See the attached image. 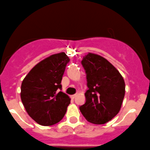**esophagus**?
<instances>
[{"label": "esophagus", "instance_id": "1", "mask_svg": "<svg viewBox=\"0 0 150 150\" xmlns=\"http://www.w3.org/2000/svg\"><path fill=\"white\" fill-rule=\"evenodd\" d=\"M75 97H76V94H75V95H71V98H72V99H75Z\"/></svg>", "mask_w": 150, "mask_h": 150}]
</instances>
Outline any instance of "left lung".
Instances as JSON below:
<instances>
[{
    "instance_id": "obj_1",
    "label": "left lung",
    "mask_w": 150,
    "mask_h": 150,
    "mask_svg": "<svg viewBox=\"0 0 150 150\" xmlns=\"http://www.w3.org/2000/svg\"><path fill=\"white\" fill-rule=\"evenodd\" d=\"M86 73V101L79 107L84 117L93 124L111 120L120 110L125 93L124 79L104 57L89 53L81 61Z\"/></svg>"
}]
</instances>
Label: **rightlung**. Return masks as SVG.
<instances>
[{
	"label": "right lung",
	"instance_id": "add662e5",
	"mask_svg": "<svg viewBox=\"0 0 150 150\" xmlns=\"http://www.w3.org/2000/svg\"><path fill=\"white\" fill-rule=\"evenodd\" d=\"M69 62L65 52L52 55L38 63L23 80L21 100L30 117L39 125L56 124L66 112L70 99L60 90Z\"/></svg>",
	"mask_w": 150,
	"mask_h": 150
}]
</instances>
